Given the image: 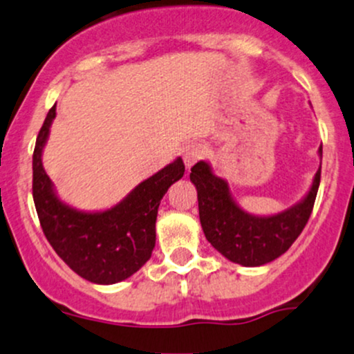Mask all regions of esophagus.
<instances>
[{
    "label": "esophagus",
    "instance_id": "esophagus-1",
    "mask_svg": "<svg viewBox=\"0 0 354 354\" xmlns=\"http://www.w3.org/2000/svg\"><path fill=\"white\" fill-rule=\"evenodd\" d=\"M203 156H205V149H203L202 144L190 142L182 149V159H184V164L187 169L192 167L195 162L201 160Z\"/></svg>",
    "mask_w": 354,
    "mask_h": 354
}]
</instances>
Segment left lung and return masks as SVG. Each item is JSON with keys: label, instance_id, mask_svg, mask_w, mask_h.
Returning <instances> with one entry per match:
<instances>
[{"label": "left lung", "instance_id": "left-lung-1", "mask_svg": "<svg viewBox=\"0 0 354 354\" xmlns=\"http://www.w3.org/2000/svg\"><path fill=\"white\" fill-rule=\"evenodd\" d=\"M322 156L323 147L318 149ZM322 167L317 170L308 194L280 214L252 215L232 197L227 180L217 177L210 164L197 162L190 180L197 189L202 230L215 250L243 267L270 263L292 247L308 222L317 198Z\"/></svg>", "mask_w": 354, "mask_h": 354}]
</instances>
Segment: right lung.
<instances>
[{
	"label": "right lung",
	"instance_id": "1",
	"mask_svg": "<svg viewBox=\"0 0 354 354\" xmlns=\"http://www.w3.org/2000/svg\"><path fill=\"white\" fill-rule=\"evenodd\" d=\"M54 118L56 104L46 115L32 153V198L41 227L54 252L79 277L97 285L119 283L151 259L160 201L184 176L185 165L177 157L111 209L77 210L57 197L43 167V149Z\"/></svg>",
	"mask_w": 354,
	"mask_h": 354
}]
</instances>
